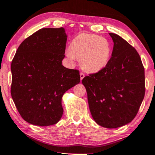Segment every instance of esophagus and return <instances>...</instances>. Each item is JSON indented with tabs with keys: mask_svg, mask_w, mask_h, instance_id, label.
<instances>
[{
	"mask_svg": "<svg viewBox=\"0 0 155 155\" xmlns=\"http://www.w3.org/2000/svg\"><path fill=\"white\" fill-rule=\"evenodd\" d=\"M80 77H81V81H82V79L84 78V77H85V75H84V74L83 73H80Z\"/></svg>",
	"mask_w": 155,
	"mask_h": 155,
	"instance_id": "obj_1",
	"label": "esophagus"
}]
</instances>
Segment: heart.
<instances>
[{
    "mask_svg": "<svg viewBox=\"0 0 155 155\" xmlns=\"http://www.w3.org/2000/svg\"><path fill=\"white\" fill-rule=\"evenodd\" d=\"M112 47L107 39L97 35L82 33L71 43L66 54L71 59H81L82 68L89 73H97L108 64Z\"/></svg>",
    "mask_w": 155,
    "mask_h": 155,
    "instance_id": "b5f03b06",
    "label": "heart"
}]
</instances>
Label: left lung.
I'll use <instances>...</instances> for the list:
<instances>
[{"instance_id":"left-lung-1","label":"left lung","mask_w":155,"mask_h":155,"mask_svg":"<svg viewBox=\"0 0 155 155\" xmlns=\"http://www.w3.org/2000/svg\"><path fill=\"white\" fill-rule=\"evenodd\" d=\"M114 41L107 67L83 78L91 116L108 129L124 126L138 113L145 95V73L140 56L124 39L109 33Z\"/></svg>"}]
</instances>
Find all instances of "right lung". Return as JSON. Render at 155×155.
Listing matches in <instances>:
<instances>
[{"instance_id": "1", "label": "right lung", "mask_w": 155, "mask_h": 155, "mask_svg": "<svg viewBox=\"0 0 155 155\" xmlns=\"http://www.w3.org/2000/svg\"><path fill=\"white\" fill-rule=\"evenodd\" d=\"M67 35L62 27L45 28L25 39L11 64V95L25 121L49 126L62 116V96L80 82L79 71L61 64Z\"/></svg>"}]
</instances>
